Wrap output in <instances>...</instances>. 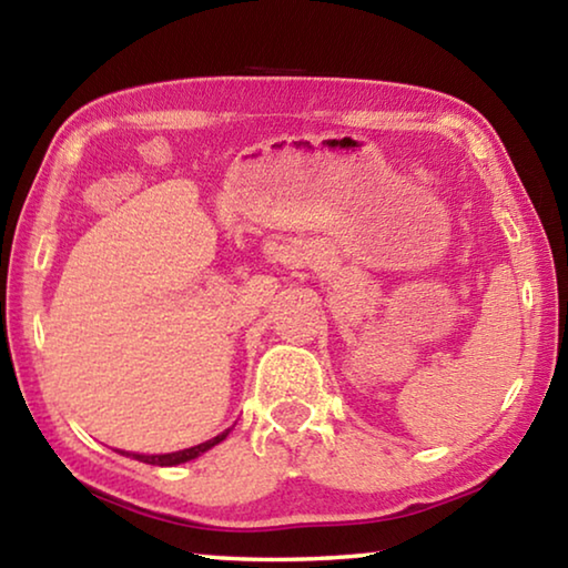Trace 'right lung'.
<instances>
[{"mask_svg":"<svg viewBox=\"0 0 568 568\" xmlns=\"http://www.w3.org/2000/svg\"><path fill=\"white\" fill-rule=\"evenodd\" d=\"M227 434H230V428H227V430H223V434H220V436H215V438L205 440V444H197V446L185 448V450H175V454H160V456L128 454V456L138 458V460H142V464H150V466H178V464H185V460L197 458L200 454H205V450H210V448H213V446H217L220 440H225V438H227Z\"/></svg>","mask_w":568,"mask_h":568,"instance_id":"1","label":"right lung"}]
</instances>
